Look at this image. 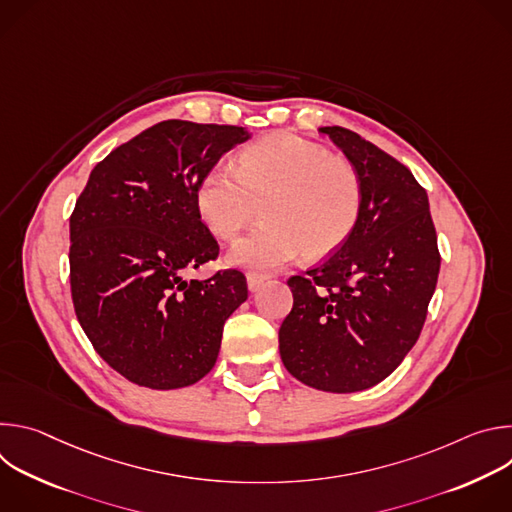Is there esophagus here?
<instances>
[{"label":"esophagus","instance_id":"esophagus-1","mask_svg":"<svg viewBox=\"0 0 512 512\" xmlns=\"http://www.w3.org/2000/svg\"><path fill=\"white\" fill-rule=\"evenodd\" d=\"M265 275H261V273H247V285H249V291H257L263 283H265Z\"/></svg>","mask_w":512,"mask_h":512}]
</instances>
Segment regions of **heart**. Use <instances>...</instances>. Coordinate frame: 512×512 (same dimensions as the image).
Instances as JSON below:
<instances>
[{"instance_id":"1","label":"heart","mask_w":512,"mask_h":512,"mask_svg":"<svg viewBox=\"0 0 512 512\" xmlns=\"http://www.w3.org/2000/svg\"><path fill=\"white\" fill-rule=\"evenodd\" d=\"M364 186L358 168L294 133L267 135L237 156L235 168H208L194 190L208 231L233 239L261 212V225L233 243L227 261L271 271L300 253L322 259L354 233Z\"/></svg>"}]
</instances>
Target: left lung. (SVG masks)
<instances>
[{
  "mask_svg": "<svg viewBox=\"0 0 512 512\" xmlns=\"http://www.w3.org/2000/svg\"><path fill=\"white\" fill-rule=\"evenodd\" d=\"M320 131L358 168L362 212L338 251L287 279L294 308L279 328V354L304 385L354 393L389 377L417 342L442 257L411 170L350 129Z\"/></svg>",
  "mask_w": 512,
  "mask_h": 512,
  "instance_id": "8db88e82",
  "label": "left lung"
}]
</instances>
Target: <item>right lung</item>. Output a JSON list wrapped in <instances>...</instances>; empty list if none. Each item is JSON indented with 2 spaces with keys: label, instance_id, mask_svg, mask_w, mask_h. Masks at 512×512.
<instances>
[{
  "label": "right lung",
  "instance_id": "add662e5",
  "mask_svg": "<svg viewBox=\"0 0 512 512\" xmlns=\"http://www.w3.org/2000/svg\"><path fill=\"white\" fill-rule=\"evenodd\" d=\"M247 139L237 125L162 121L93 168L70 214L75 314L99 356L139 387L200 381L227 318L247 300L239 269L186 279L218 257L196 210V184Z\"/></svg>",
  "mask_w": 512,
  "mask_h": 512
}]
</instances>
